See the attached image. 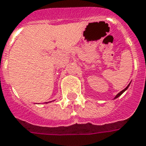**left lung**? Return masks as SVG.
<instances>
[{"label":"left lung","instance_id":"obj_1","mask_svg":"<svg viewBox=\"0 0 146 146\" xmlns=\"http://www.w3.org/2000/svg\"><path fill=\"white\" fill-rule=\"evenodd\" d=\"M130 84H131V83H130ZM130 84H129V85H127V87L125 88H124V90H122V91H121V92H119V93H118V94H117V95L115 96V98H114V99H116V98H118V97H120V96L121 95V94H122L124 93V92H125V91H126L127 89V88H128V87H129V86H130Z\"/></svg>","mask_w":146,"mask_h":146}]
</instances>
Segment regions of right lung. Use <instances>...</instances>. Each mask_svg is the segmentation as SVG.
I'll use <instances>...</instances> for the list:
<instances>
[{
  "label": "right lung",
  "mask_w": 146,
  "mask_h": 146,
  "mask_svg": "<svg viewBox=\"0 0 146 146\" xmlns=\"http://www.w3.org/2000/svg\"><path fill=\"white\" fill-rule=\"evenodd\" d=\"M47 103H48V102H46V104H47ZM48 103H49V102H48Z\"/></svg>",
  "instance_id": "obj_1"
}]
</instances>
